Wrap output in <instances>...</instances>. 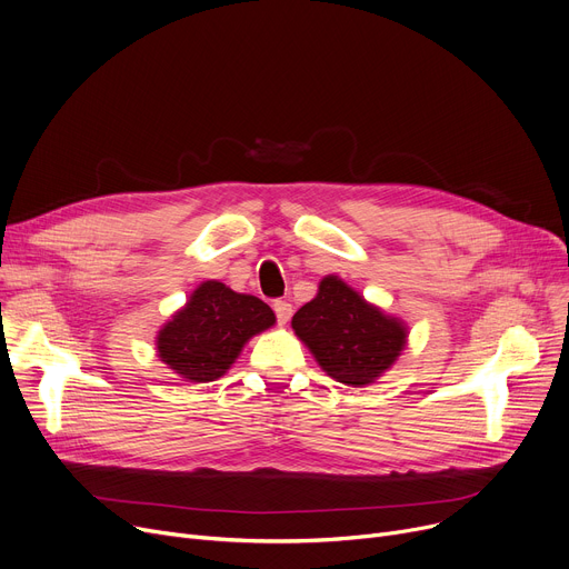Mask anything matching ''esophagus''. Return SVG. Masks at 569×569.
<instances>
[{"mask_svg":"<svg viewBox=\"0 0 569 569\" xmlns=\"http://www.w3.org/2000/svg\"><path fill=\"white\" fill-rule=\"evenodd\" d=\"M274 313H277V322L279 325H286L292 316V305L290 301H283V299H277L274 301Z\"/></svg>","mask_w":569,"mask_h":569,"instance_id":"esophagus-1","label":"esophagus"}]
</instances>
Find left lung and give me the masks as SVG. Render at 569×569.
<instances>
[{"instance_id": "obj_1", "label": "left lung", "mask_w": 569, "mask_h": 569, "mask_svg": "<svg viewBox=\"0 0 569 569\" xmlns=\"http://www.w3.org/2000/svg\"><path fill=\"white\" fill-rule=\"evenodd\" d=\"M322 370L336 382L363 387L377 380L405 348L402 322L385 316L336 277L320 283L316 299L292 316Z\"/></svg>"}]
</instances>
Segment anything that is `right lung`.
Returning <instances> with one entry per match:
<instances>
[{
	"instance_id": "obj_1",
	"label": "right lung",
	"mask_w": 569,
	"mask_h": 569,
	"mask_svg": "<svg viewBox=\"0 0 569 569\" xmlns=\"http://www.w3.org/2000/svg\"><path fill=\"white\" fill-rule=\"evenodd\" d=\"M272 309L219 281L201 283L158 336L160 359L189 382H214L247 340L274 325Z\"/></svg>"
}]
</instances>
